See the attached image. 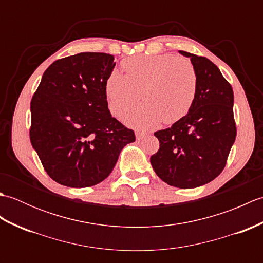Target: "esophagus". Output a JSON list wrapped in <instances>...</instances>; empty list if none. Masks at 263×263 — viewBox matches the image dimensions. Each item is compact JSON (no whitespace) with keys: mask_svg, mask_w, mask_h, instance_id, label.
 I'll return each mask as SVG.
<instances>
[{"mask_svg":"<svg viewBox=\"0 0 263 263\" xmlns=\"http://www.w3.org/2000/svg\"><path fill=\"white\" fill-rule=\"evenodd\" d=\"M144 136H146V132L139 131V130L136 131V138H137V140H141V139H142Z\"/></svg>","mask_w":263,"mask_h":263,"instance_id":"obj_1","label":"esophagus"}]
</instances>
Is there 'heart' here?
Returning <instances> with one entry per match:
<instances>
[{
    "label": "heart",
    "instance_id": "heart-1",
    "mask_svg": "<svg viewBox=\"0 0 263 263\" xmlns=\"http://www.w3.org/2000/svg\"><path fill=\"white\" fill-rule=\"evenodd\" d=\"M125 73L111 71L105 95L111 115L120 117L140 97L144 103L124 116L126 124L152 128L185 116L197 97L198 73L191 61L174 54L136 55L122 62Z\"/></svg>",
    "mask_w": 263,
    "mask_h": 263
}]
</instances>
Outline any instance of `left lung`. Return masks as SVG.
I'll list each match as a JSON object with an SVG mask.
<instances>
[{
  "mask_svg": "<svg viewBox=\"0 0 263 263\" xmlns=\"http://www.w3.org/2000/svg\"><path fill=\"white\" fill-rule=\"evenodd\" d=\"M180 53L191 59L197 70V97L182 120L155 132L159 150L150 157V163L168 185L193 189L215 180L225 168L236 138L234 92L210 60Z\"/></svg>",
  "mask_w": 263,
  "mask_h": 263,
  "instance_id": "obj_1",
  "label": "left lung"
}]
</instances>
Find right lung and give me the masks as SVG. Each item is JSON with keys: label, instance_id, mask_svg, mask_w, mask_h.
Wrapping results in <instances>:
<instances>
[{"label": "right lung", "instance_id": "add662e5", "mask_svg": "<svg viewBox=\"0 0 263 263\" xmlns=\"http://www.w3.org/2000/svg\"><path fill=\"white\" fill-rule=\"evenodd\" d=\"M113 55L79 53L55 61L44 72L30 103L29 130L49 177L70 187H88L113 171L121 150L136 135L111 117L105 83Z\"/></svg>", "mask_w": 263, "mask_h": 263}]
</instances>
